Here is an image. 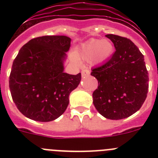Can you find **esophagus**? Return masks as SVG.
Returning <instances> with one entry per match:
<instances>
[{"instance_id":"1","label":"esophagus","mask_w":158,"mask_h":158,"mask_svg":"<svg viewBox=\"0 0 158 158\" xmlns=\"http://www.w3.org/2000/svg\"><path fill=\"white\" fill-rule=\"evenodd\" d=\"M89 74H90V71H89V69H82L81 75H82V77H85L89 76Z\"/></svg>"}]
</instances>
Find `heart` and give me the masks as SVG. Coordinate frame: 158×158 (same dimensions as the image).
I'll use <instances>...</instances> for the list:
<instances>
[{
    "label": "heart",
    "mask_w": 158,
    "mask_h": 158,
    "mask_svg": "<svg viewBox=\"0 0 158 158\" xmlns=\"http://www.w3.org/2000/svg\"><path fill=\"white\" fill-rule=\"evenodd\" d=\"M113 52L114 45L111 42L92 39L77 49L73 58L85 61L90 60L93 64H100L110 58Z\"/></svg>",
    "instance_id": "1"
}]
</instances>
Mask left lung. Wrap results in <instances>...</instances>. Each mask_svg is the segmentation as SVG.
Returning <instances> with one entry per match:
<instances>
[{
	"mask_svg": "<svg viewBox=\"0 0 158 158\" xmlns=\"http://www.w3.org/2000/svg\"><path fill=\"white\" fill-rule=\"evenodd\" d=\"M115 51L107 62L92 69L98 81L93 92L96 109L108 119L127 118L139 111L147 96L149 76L144 56L129 39L107 35Z\"/></svg>",
	"mask_w": 158,
	"mask_h": 158,
	"instance_id": "1",
	"label": "left lung"
}]
</instances>
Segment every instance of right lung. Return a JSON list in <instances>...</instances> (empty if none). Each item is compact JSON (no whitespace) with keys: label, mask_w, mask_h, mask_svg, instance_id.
Returning <instances> with one entry per match:
<instances>
[{"label":"right lung","mask_w":158,"mask_h":158,"mask_svg":"<svg viewBox=\"0 0 158 158\" xmlns=\"http://www.w3.org/2000/svg\"><path fill=\"white\" fill-rule=\"evenodd\" d=\"M71 39L45 35L31 40L19 50L9 76V89L16 107L27 118L50 122L65 112L69 96L81 74L63 72Z\"/></svg>","instance_id":"add662e5"}]
</instances>
